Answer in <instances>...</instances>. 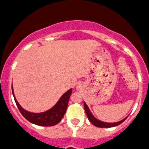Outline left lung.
<instances>
[{
	"mask_svg": "<svg viewBox=\"0 0 149 149\" xmlns=\"http://www.w3.org/2000/svg\"><path fill=\"white\" fill-rule=\"evenodd\" d=\"M84 111H85V113H86L87 116H88V120L89 121L91 122L93 125L96 127H99V128H111V127H114V126H117L120 124H121L122 123L125 121V120H126V118H124L123 120H120L119 122H116V123H105V122H102L101 120H98L93 115V113H91V111H90L89 108H88V104L84 102Z\"/></svg>",
	"mask_w": 149,
	"mask_h": 149,
	"instance_id": "obj_1",
	"label": "left lung"
}]
</instances>
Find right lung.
I'll return each mask as SVG.
<instances>
[{
  "label": "right lung",
  "instance_id": "1",
  "mask_svg": "<svg viewBox=\"0 0 149 149\" xmlns=\"http://www.w3.org/2000/svg\"><path fill=\"white\" fill-rule=\"evenodd\" d=\"M12 91H13V96H14L15 101L18 106V108L19 109L21 114L24 116L28 121L37 125H41V126H53L58 124L65 115L73 89L70 88L67 92H65L60 97L58 101L56 103L54 106L49 108L47 111L41 112V113H33L23 108L16 100L13 87H12Z\"/></svg>",
  "mask_w": 149,
  "mask_h": 149
}]
</instances>
